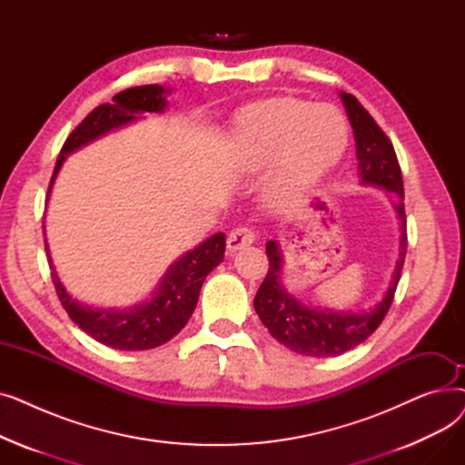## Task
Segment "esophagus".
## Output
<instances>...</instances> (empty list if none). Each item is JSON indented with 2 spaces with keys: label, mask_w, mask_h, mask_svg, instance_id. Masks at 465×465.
Instances as JSON below:
<instances>
[{
  "label": "esophagus",
  "mask_w": 465,
  "mask_h": 465,
  "mask_svg": "<svg viewBox=\"0 0 465 465\" xmlns=\"http://www.w3.org/2000/svg\"><path fill=\"white\" fill-rule=\"evenodd\" d=\"M256 239L254 232L249 230V228H235L230 235H228V251L230 252H237L241 249H245L249 245H252Z\"/></svg>",
  "instance_id": "esophagus-1"
}]
</instances>
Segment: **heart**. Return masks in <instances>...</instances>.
<instances>
[{"label":"heart","instance_id":"b5f03b06","mask_svg":"<svg viewBox=\"0 0 465 465\" xmlns=\"http://www.w3.org/2000/svg\"><path fill=\"white\" fill-rule=\"evenodd\" d=\"M347 144V124L330 105H311L294 97H275L242 113L235 151L242 165L272 169L263 181V200L277 213L302 205L307 193L337 163Z\"/></svg>","mask_w":465,"mask_h":465}]
</instances>
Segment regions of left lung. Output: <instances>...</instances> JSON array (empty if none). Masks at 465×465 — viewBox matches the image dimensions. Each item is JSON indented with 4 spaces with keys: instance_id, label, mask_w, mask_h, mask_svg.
I'll list each match as a JSON object with an SVG mask.
<instances>
[{
    "instance_id": "left-lung-1",
    "label": "left lung",
    "mask_w": 465,
    "mask_h": 465,
    "mask_svg": "<svg viewBox=\"0 0 465 465\" xmlns=\"http://www.w3.org/2000/svg\"><path fill=\"white\" fill-rule=\"evenodd\" d=\"M345 105L349 122L354 132L358 177L363 186H375L388 193L390 202L400 220V258L392 281L384 296L365 311H333L312 307L298 300L282 284L284 258L277 241L265 242V252L270 258V272L256 292L254 309L263 326L286 349L303 356L330 358L339 356L360 343H363L382 322L390 303L394 300L403 260L407 251L405 232V207H403V179L394 146L384 132L377 126L373 116L361 107L352 94L339 92Z\"/></svg>"
}]
</instances>
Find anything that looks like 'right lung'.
<instances>
[{"label": "right lung", "instance_id": "right-lung-1", "mask_svg": "<svg viewBox=\"0 0 465 465\" xmlns=\"http://www.w3.org/2000/svg\"><path fill=\"white\" fill-rule=\"evenodd\" d=\"M167 94H171V88H163L160 84L135 86L116 94L113 104L95 107L64 143L51 186H48L46 202L51 198V190L60 169L71 153L83 149L84 144L113 130L132 124L144 113H163L167 107ZM45 251L53 270L56 294L73 322L92 339L111 349L149 351L167 343L186 326L195 305H198L205 277L224 260L226 235L218 232L200 242L198 247L179 256L167 267V272L162 275L149 298L124 309L94 307L73 298L56 275L46 239Z\"/></svg>", "mask_w": 465, "mask_h": 465}]
</instances>
